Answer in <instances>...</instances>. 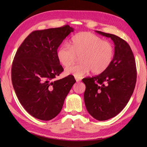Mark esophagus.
Masks as SVG:
<instances>
[{"label":"esophagus","mask_w":147,"mask_h":147,"mask_svg":"<svg viewBox=\"0 0 147 147\" xmlns=\"http://www.w3.org/2000/svg\"><path fill=\"white\" fill-rule=\"evenodd\" d=\"M75 80H76L77 82H80V81H81V78H78V77H75Z\"/></svg>","instance_id":"esophagus-1"}]
</instances>
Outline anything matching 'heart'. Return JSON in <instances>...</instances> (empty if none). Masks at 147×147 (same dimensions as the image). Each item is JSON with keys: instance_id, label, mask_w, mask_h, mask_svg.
Returning a JSON list of instances; mask_svg holds the SVG:
<instances>
[{"instance_id": "heart-1", "label": "heart", "mask_w": 147, "mask_h": 147, "mask_svg": "<svg viewBox=\"0 0 147 147\" xmlns=\"http://www.w3.org/2000/svg\"><path fill=\"white\" fill-rule=\"evenodd\" d=\"M114 56V48L109 42L90 32H81L72 38L70 45H63L57 51V57L63 66L69 67L79 57L80 63L67 68V75L82 77L90 71L100 74L107 70Z\"/></svg>"}]
</instances>
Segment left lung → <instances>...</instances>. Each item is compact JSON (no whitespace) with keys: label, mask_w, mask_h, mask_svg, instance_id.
<instances>
[{"label":"left lung","mask_w":147,"mask_h":147,"mask_svg":"<svg viewBox=\"0 0 147 147\" xmlns=\"http://www.w3.org/2000/svg\"><path fill=\"white\" fill-rule=\"evenodd\" d=\"M96 32L112 40L115 53L112 63L104 72L82 80L86 86L84 100L93 118L105 121L116 116L127 105L134 90L137 71L134 55L126 41L113 34Z\"/></svg>","instance_id":"left-lung-1"}]
</instances>
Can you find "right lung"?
Here are the masks:
<instances>
[{"mask_svg":"<svg viewBox=\"0 0 147 147\" xmlns=\"http://www.w3.org/2000/svg\"><path fill=\"white\" fill-rule=\"evenodd\" d=\"M74 30L65 25L34 31L16 53L13 86L21 104L34 118L48 121L56 117L76 82L72 75L55 80L64 70L57 59V48Z\"/></svg>","mask_w":147,"mask_h":147,"instance_id":"1","label":"right lung"}]
</instances>
